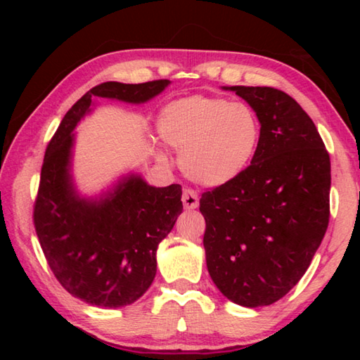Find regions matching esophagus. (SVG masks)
Returning <instances> with one entry per match:
<instances>
[{"instance_id": "esophagus-1", "label": "esophagus", "mask_w": 360, "mask_h": 360, "mask_svg": "<svg viewBox=\"0 0 360 360\" xmlns=\"http://www.w3.org/2000/svg\"><path fill=\"white\" fill-rule=\"evenodd\" d=\"M182 203H184L186 210L198 208V195L191 188H186L184 193H182Z\"/></svg>"}]
</instances>
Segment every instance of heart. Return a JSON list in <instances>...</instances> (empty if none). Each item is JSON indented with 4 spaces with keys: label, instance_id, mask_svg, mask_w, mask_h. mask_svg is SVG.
I'll return each mask as SVG.
<instances>
[{
    "label": "heart",
    "instance_id": "b5f03b06",
    "mask_svg": "<svg viewBox=\"0 0 360 360\" xmlns=\"http://www.w3.org/2000/svg\"><path fill=\"white\" fill-rule=\"evenodd\" d=\"M157 130L163 143L181 150L182 173L203 187L238 179L254 160L262 135L251 106L210 95L169 101L158 114Z\"/></svg>",
    "mask_w": 360,
    "mask_h": 360
}]
</instances>
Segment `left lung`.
<instances>
[{
  "instance_id": "obj_1",
  "label": "left lung",
  "mask_w": 360,
  "mask_h": 360,
  "mask_svg": "<svg viewBox=\"0 0 360 360\" xmlns=\"http://www.w3.org/2000/svg\"><path fill=\"white\" fill-rule=\"evenodd\" d=\"M259 115L254 160L238 179L205 192L206 266L246 308L283 298L308 270L328 225L330 157L298 103L271 87H222Z\"/></svg>"
}]
</instances>
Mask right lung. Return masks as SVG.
<instances>
[{
    "label": "right lung",
    "instance_id": "1",
    "mask_svg": "<svg viewBox=\"0 0 360 360\" xmlns=\"http://www.w3.org/2000/svg\"><path fill=\"white\" fill-rule=\"evenodd\" d=\"M172 84L105 82L89 90L65 114L49 143L34 203V229L58 283L71 295L101 308L136 302L157 273V248L182 212L181 186L155 187L139 173L122 174L106 191H77L72 157L77 127L94 98L143 105Z\"/></svg>",
    "mask_w": 360,
    "mask_h": 360
}]
</instances>
